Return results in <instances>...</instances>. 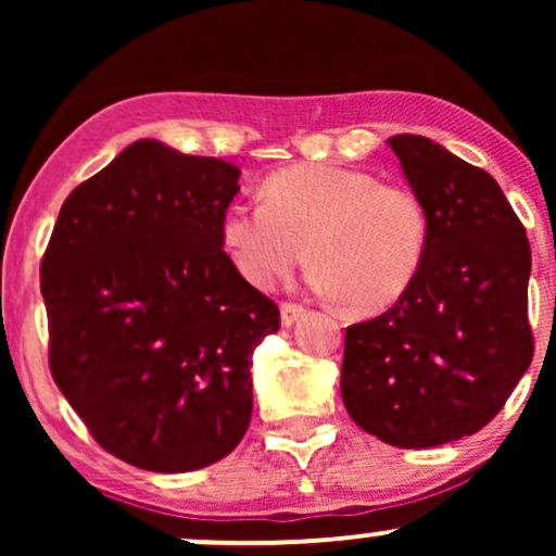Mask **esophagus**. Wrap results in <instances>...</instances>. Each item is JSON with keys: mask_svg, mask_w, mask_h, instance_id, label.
Here are the masks:
<instances>
[{"mask_svg": "<svg viewBox=\"0 0 556 556\" xmlns=\"http://www.w3.org/2000/svg\"><path fill=\"white\" fill-rule=\"evenodd\" d=\"M303 314H305V308H303V305H298V303H282V308H279V316H282V327H292V324H295Z\"/></svg>", "mask_w": 556, "mask_h": 556, "instance_id": "1", "label": "esophagus"}]
</instances>
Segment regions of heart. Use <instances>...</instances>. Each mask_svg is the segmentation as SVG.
I'll return each instance as SVG.
<instances>
[{
  "label": "heart",
  "mask_w": 556,
  "mask_h": 556,
  "mask_svg": "<svg viewBox=\"0 0 556 556\" xmlns=\"http://www.w3.org/2000/svg\"><path fill=\"white\" fill-rule=\"evenodd\" d=\"M222 242L248 282L271 290L305 258L311 285L374 314L405 295L429 248V214L407 185L334 164L271 172L264 198L222 214Z\"/></svg>",
  "instance_id": "heart-1"
}]
</instances>
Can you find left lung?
<instances>
[{
  "instance_id": "1",
  "label": "left lung",
  "mask_w": 556,
  "mask_h": 556,
  "mask_svg": "<svg viewBox=\"0 0 556 556\" xmlns=\"http://www.w3.org/2000/svg\"><path fill=\"white\" fill-rule=\"evenodd\" d=\"M387 143L429 214V248L387 314L348 327L340 389L363 431L424 450L481 431L531 366V245L489 172L424 136Z\"/></svg>"
}]
</instances>
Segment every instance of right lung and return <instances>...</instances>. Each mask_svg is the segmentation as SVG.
Here are the masks:
<instances>
[{
    "label": "right lung",
    "mask_w": 556,
    "mask_h": 556,
    "mask_svg": "<svg viewBox=\"0 0 556 556\" xmlns=\"http://www.w3.org/2000/svg\"><path fill=\"white\" fill-rule=\"evenodd\" d=\"M240 169L159 140L80 182L41 261L54 384L119 460L185 473L229 455L253 413V350L279 308L222 248Z\"/></svg>",
    "instance_id": "right-lung-1"
}]
</instances>
